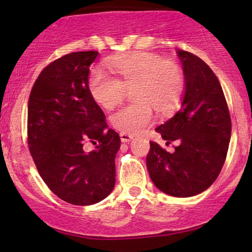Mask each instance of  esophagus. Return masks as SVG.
<instances>
[{
	"label": "esophagus",
	"instance_id": "1",
	"mask_svg": "<svg viewBox=\"0 0 252 252\" xmlns=\"http://www.w3.org/2000/svg\"><path fill=\"white\" fill-rule=\"evenodd\" d=\"M120 140H122V142H130L133 140V135H129V134L126 133H120Z\"/></svg>",
	"mask_w": 252,
	"mask_h": 252
}]
</instances>
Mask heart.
Masks as SVG:
<instances>
[{
  "label": "heart",
  "instance_id": "1",
  "mask_svg": "<svg viewBox=\"0 0 252 252\" xmlns=\"http://www.w3.org/2000/svg\"><path fill=\"white\" fill-rule=\"evenodd\" d=\"M108 66L117 78L101 70L89 77V92L95 102L111 109L122 101L126 89H133L135 103L123 106L110 116L116 129L137 134L156 120L154 108L168 113L177 108L184 93V73L173 62H164L158 55L135 53L110 58Z\"/></svg>",
  "mask_w": 252,
  "mask_h": 252
}]
</instances>
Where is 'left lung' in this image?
<instances>
[{
  "instance_id": "1",
  "label": "left lung",
  "mask_w": 252,
  "mask_h": 252,
  "mask_svg": "<svg viewBox=\"0 0 252 252\" xmlns=\"http://www.w3.org/2000/svg\"><path fill=\"white\" fill-rule=\"evenodd\" d=\"M185 75L181 108L156 128L167 143L179 141L173 154L150 142L147 168L155 186L174 197H190L211 186L228 151L232 123L220 82L209 65L178 50Z\"/></svg>"
}]
</instances>
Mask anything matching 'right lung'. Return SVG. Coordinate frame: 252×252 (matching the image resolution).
I'll use <instances>...</instances> for the list:
<instances>
[{
    "label": "right lung",
    "mask_w": 252,
    "mask_h": 252,
    "mask_svg": "<svg viewBox=\"0 0 252 252\" xmlns=\"http://www.w3.org/2000/svg\"><path fill=\"white\" fill-rule=\"evenodd\" d=\"M97 51L58 58L37 77L29 99L27 136L34 163L51 191L73 205L101 202L116 184L120 137L89 92V66ZM91 142L95 149L86 153Z\"/></svg>",
    "instance_id": "obj_1"
}]
</instances>
